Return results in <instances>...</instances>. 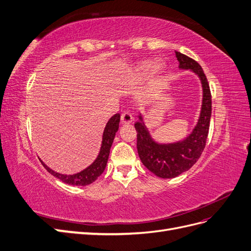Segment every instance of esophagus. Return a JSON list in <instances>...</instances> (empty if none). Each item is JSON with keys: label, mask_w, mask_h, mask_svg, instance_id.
Here are the masks:
<instances>
[{"label": "esophagus", "mask_w": 251, "mask_h": 251, "mask_svg": "<svg viewBox=\"0 0 251 251\" xmlns=\"http://www.w3.org/2000/svg\"><path fill=\"white\" fill-rule=\"evenodd\" d=\"M120 119H121V124H124V125L131 124L132 121L134 120L132 114L130 112H127V111H126V112H124L123 114H121Z\"/></svg>", "instance_id": "obj_1"}]
</instances>
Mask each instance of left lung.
Masks as SVG:
<instances>
[{"label": "left lung", "mask_w": 251, "mask_h": 251, "mask_svg": "<svg viewBox=\"0 0 251 251\" xmlns=\"http://www.w3.org/2000/svg\"><path fill=\"white\" fill-rule=\"evenodd\" d=\"M179 69L191 70L200 78L202 85V104L198 123L184 139L172 143L157 142L149 131L141 114L136 121L137 151L141 162L157 177L170 179L188 171L198 161L206 144L211 116V95L209 85L201 66L182 53L175 51Z\"/></svg>", "instance_id": "left-lung-1"}]
</instances>
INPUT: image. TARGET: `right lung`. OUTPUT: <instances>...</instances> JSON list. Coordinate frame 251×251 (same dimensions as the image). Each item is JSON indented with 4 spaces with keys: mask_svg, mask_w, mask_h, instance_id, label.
Wrapping results in <instances>:
<instances>
[{
    "mask_svg": "<svg viewBox=\"0 0 251 251\" xmlns=\"http://www.w3.org/2000/svg\"><path fill=\"white\" fill-rule=\"evenodd\" d=\"M119 121H120V114H115V115H113L109 119L103 130L102 141H101L100 153H98L96 159L92 162V164H90L88 168L80 171L79 173L73 174V175H64L60 173H56L53 170H51L49 166L45 164L41 159L40 161L42 162L44 168L46 169L52 176H54L60 181H63L64 183H67L69 185H76V186H86L91 184L100 176V175L103 173L105 166H107L112 143L114 141V138H115L116 132L118 131V127H119Z\"/></svg>",
    "mask_w": 251,
    "mask_h": 251,
    "instance_id": "obj_1",
    "label": "right lung"
}]
</instances>
